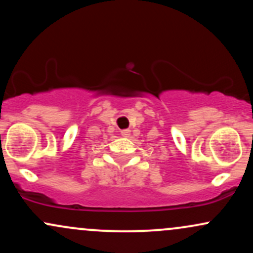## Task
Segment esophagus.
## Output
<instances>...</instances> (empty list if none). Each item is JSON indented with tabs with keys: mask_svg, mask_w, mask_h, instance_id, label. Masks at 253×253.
I'll return each instance as SVG.
<instances>
[{
	"mask_svg": "<svg viewBox=\"0 0 253 253\" xmlns=\"http://www.w3.org/2000/svg\"><path fill=\"white\" fill-rule=\"evenodd\" d=\"M121 134H123L124 136H126V138H128V136L130 135V129H124V130H121Z\"/></svg>",
	"mask_w": 253,
	"mask_h": 253,
	"instance_id": "34e87169",
	"label": "esophagus"
}]
</instances>
